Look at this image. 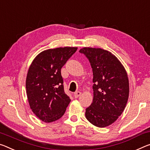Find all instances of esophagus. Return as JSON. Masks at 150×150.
<instances>
[{"instance_id": "34e87169", "label": "esophagus", "mask_w": 150, "mask_h": 150, "mask_svg": "<svg viewBox=\"0 0 150 150\" xmlns=\"http://www.w3.org/2000/svg\"><path fill=\"white\" fill-rule=\"evenodd\" d=\"M81 93L80 91H77V92L75 93L73 96H74L75 98H78V97H79L81 96Z\"/></svg>"}]
</instances>
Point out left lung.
<instances>
[{
  "label": "left lung",
  "mask_w": 150,
  "mask_h": 150,
  "mask_svg": "<svg viewBox=\"0 0 150 150\" xmlns=\"http://www.w3.org/2000/svg\"><path fill=\"white\" fill-rule=\"evenodd\" d=\"M89 60L93 79V99L85 117L93 125L105 127L122 115L129 97V80L124 67L110 52L100 48L79 50Z\"/></svg>",
  "instance_id": "obj_1"
}]
</instances>
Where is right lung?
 Returning <instances> with one entry per match:
<instances>
[{
	"label": "right lung",
	"mask_w": 150,
	"mask_h": 150,
	"mask_svg": "<svg viewBox=\"0 0 150 150\" xmlns=\"http://www.w3.org/2000/svg\"><path fill=\"white\" fill-rule=\"evenodd\" d=\"M77 49L65 47L45 50L35 58L28 69L26 79L28 103L42 122L59 120L70 103L64 91L61 69Z\"/></svg>",
	"instance_id": "add662e5"
}]
</instances>
